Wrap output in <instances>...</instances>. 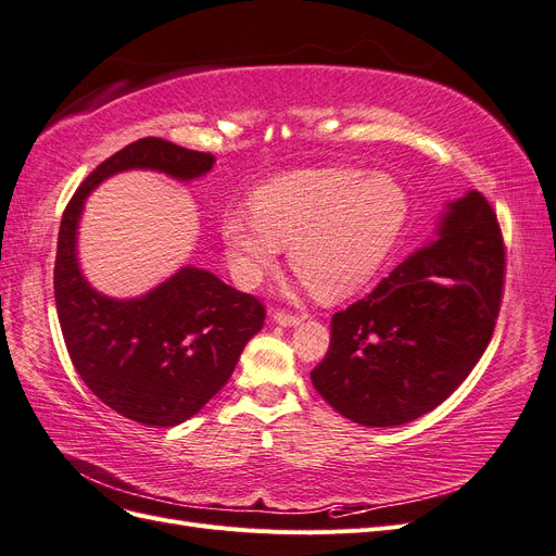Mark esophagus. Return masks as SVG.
Returning <instances> with one entry per match:
<instances>
[{"label":"esophagus","instance_id":"esophagus-1","mask_svg":"<svg viewBox=\"0 0 556 556\" xmlns=\"http://www.w3.org/2000/svg\"><path fill=\"white\" fill-rule=\"evenodd\" d=\"M274 323H278L280 327H296V325L304 323V317L292 315V313H285V311H276L274 313Z\"/></svg>","mask_w":556,"mask_h":556}]
</instances>
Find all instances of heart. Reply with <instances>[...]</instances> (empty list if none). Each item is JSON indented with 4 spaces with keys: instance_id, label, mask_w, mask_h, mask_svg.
<instances>
[{
    "instance_id": "1",
    "label": "heart",
    "mask_w": 556,
    "mask_h": 556,
    "mask_svg": "<svg viewBox=\"0 0 556 556\" xmlns=\"http://www.w3.org/2000/svg\"><path fill=\"white\" fill-rule=\"evenodd\" d=\"M250 206L252 213L229 211L223 217L233 278L255 288L290 245L292 271L323 301L364 288L396 245L410 213L408 194L394 176L350 166L268 180Z\"/></svg>"
}]
</instances>
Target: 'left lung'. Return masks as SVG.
Segmentation results:
<instances>
[{"label": "left lung", "instance_id": "1", "mask_svg": "<svg viewBox=\"0 0 556 556\" xmlns=\"http://www.w3.org/2000/svg\"><path fill=\"white\" fill-rule=\"evenodd\" d=\"M503 274L496 213L470 190L447 204L433 241L331 317L313 387L362 427H399L441 406L490 345Z\"/></svg>", "mask_w": 556, "mask_h": 556}]
</instances>
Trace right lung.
Masks as SVG:
<instances>
[{"mask_svg":"<svg viewBox=\"0 0 556 556\" xmlns=\"http://www.w3.org/2000/svg\"><path fill=\"white\" fill-rule=\"evenodd\" d=\"M213 164L211 153L139 139L99 164L62 213L55 306L66 350L99 401L146 427H176L204 408L264 327L266 311L260 299L197 266H182L137 299L97 292L78 266V220L88 194L109 176L150 169L188 182Z\"/></svg>","mask_w":556,"mask_h":556,"instance_id":"add662e5","label":"right lung"}]
</instances>
